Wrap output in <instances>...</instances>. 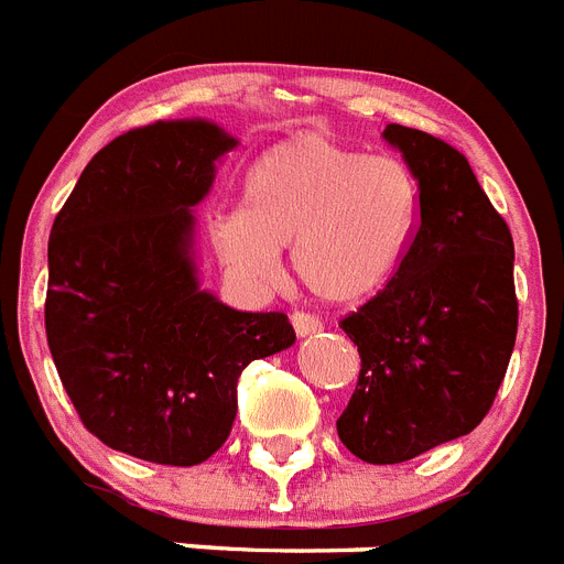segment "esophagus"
<instances>
[{
    "label": "esophagus",
    "mask_w": 564,
    "mask_h": 564,
    "mask_svg": "<svg viewBox=\"0 0 564 564\" xmlns=\"http://www.w3.org/2000/svg\"><path fill=\"white\" fill-rule=\"evenodd\" d=\"M292 326H295V333L301 335V338H304V335L318 333L321 321L315 318V315H310V312L297 310V312H292Z\"/></svg>",
    "instance_id": "34e87169"
}]
</instances>
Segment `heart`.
<instances>
[{"label": "heart", "mask_w": 564, "mask_h": 564, "mask_svg": "<svg viewBox=\"0 0 564 564\" xmlns=\"http://www.w3.org/2000/svg\"><path fill=\"white\" fill-rule=\"evenodd\" d=\"M421 215L419 177L401 158L367 154L321 134H297L249 169L240 215L217 226L220 258L269 281L278 252L326 304H361L404 263Z\"/></svg>", "instance_id": "1"}]
</instances>
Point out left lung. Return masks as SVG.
<instances>
[{"mask_svg": "<svg viewBox=\"0 0 564 564\" xmlns=\"http://www.w3.org/2000/svg\"><path fill=\"white\" fill-rule=\"evenodd\" d=\"M421 186L413 246L384 290L340 318L361 372L338 438L370 465H399L481 424L519 326L513 238L458 149L390 122Z\"/></svg>", "mask_w": 564, "mask_h": 564, "instance_id": "8db88e82", "label": "left lung"}]
</instances>
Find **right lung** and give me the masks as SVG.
I'll return each instance as SVG.
<instances>
[{
  "label": "right lung",
  "mask_w": 564,
  "mask_h": 564,
  "mask_svg": "<svg viewBox=\"0 0 564 564\" xmlns=\"http://www.w3.org/2000/svg\"><path fill=\"white\" fill-rule=\"evenodd\" d=\"M235 149L203 120L117 137L79 174L48 238L45 333L88 433L154 465L215 456L238 378L292 347L283 312H238L197 290L192 206Z\"/></svg>",
  "instance_id": "right-lung-1"
}]
</instances>
